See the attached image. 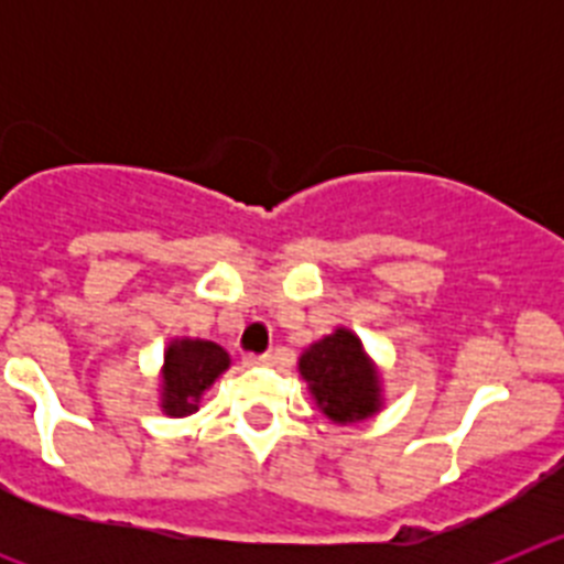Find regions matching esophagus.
I'll return each mask as SVG.
<instances>
[{
  "mask_svg": "<svg viewBox=\"0 0 564 564\" xmlns=\"http://www.w3.org/2000/svg\"><path fill=\"white\" fill-rule=\"evenodd\" d=\"M271 361H273L271 352H248V356L242 358V364H246V367H268Z\"/></svg>",
  "mask_w": 564,
  "mask_h": 564,
  "instance_id": "1",
  "label": "esophagus"
}]
</instances>
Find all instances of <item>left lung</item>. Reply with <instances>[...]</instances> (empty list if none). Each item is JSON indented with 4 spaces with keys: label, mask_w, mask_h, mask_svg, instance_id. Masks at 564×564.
<instances>
[{
    "label": "left lung",
    "mask_w": 564,
    "mask_h": 564,
    "mask_svg": "<svg viewBox=\"0 0 564 564\" xmlns=\"http://www.w3.org/2000/svg\"><path fill=\"white\" fill-rule=\"evenodd\" d=\"M299 372L330 421L356 423L381 406L376 367L358 336L344 327L311 344L299 358Z\"/></svg>",
    "instance_id": "obj_1"
}]
</instances>
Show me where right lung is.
I'll use <instances>...</instances> for the list:
<instances>
[{"label": "right lung", "instance_id": "obj_1", "mask_svg": "<svg viewBox=\"0 0 564 564\" xmlns=\"http://www.w3.org/2000/svg\"><path fill=\"white\" fill-rule=\"evenodd\" d=\"M228 352L220 344L200 338L172 341L163 361V412L183 417L197 412V401L223 372L228 370Z\"/></svg>", "mask_w": 564, "mask_h": 564}]
</instances>
